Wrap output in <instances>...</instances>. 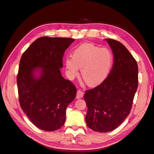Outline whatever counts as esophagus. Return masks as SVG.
I'll return each instance as SVG.
<instances>
[{
	"instance_id": "esophagus-1",
	"label": "esophagus",
	"mask_w": 154,
	"mask_h": 154,
	"mask_svg": "<svg viewBox=\"0 0 154 154\" xmlns=\"http://www.w3.org/2000/svg\"><path fill=\"white\" fill-rule=\"evenodd\" d=\"M83 92L80 90H78L77 91V94H76V98L80 99L83 97Z\"/></svg>"
}]
</instances>
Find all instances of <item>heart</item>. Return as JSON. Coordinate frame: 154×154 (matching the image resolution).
I'll use <instances>...</instances> for the list:
<instances>
[{"instance_id":"obj_1","label":"heart","mask_w":154,"mask_h":154,"mask_svg":"<svg viewBox=\"0 0 154 154\" xmlns=\"http://www.w3.org/2000/svg\"><path fill=\"white\" fill-rule=\"evenodd\" d=\"M112 62V54L108 48L84 43L74 51L72 57L66 58L67 76L72 80L78 75L79 68L82 69V76L85 82L89 85H96L108 76Z\"/></svg>"}]
</instances>
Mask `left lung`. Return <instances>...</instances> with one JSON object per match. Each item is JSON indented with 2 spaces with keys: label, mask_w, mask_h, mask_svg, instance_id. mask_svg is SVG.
<instances>
[{
  "label": "left lung",
  "mask_w": 154,
  "mask_h": 154,
  "mask_svg": "<svg viewBox=\"0 0 154 154\" xmlns=\"http://www.w3.org/2000/svg\"><path fill=\"white\" fill-rule=\"evenodd\" d=\"M112 51L114 65L101 84L85 91L87 125L96 132L118 128L130 114L138 86L136 60L119 42L106 38Z\"/></svg>",
  "instance_id": "8db88e82"
}]
</instances>
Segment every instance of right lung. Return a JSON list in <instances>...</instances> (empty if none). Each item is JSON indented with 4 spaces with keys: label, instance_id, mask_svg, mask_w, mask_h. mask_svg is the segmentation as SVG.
<instances>
[{
    "label": "right lung",
    "instance_id": "add662e5",
    "mask_svg": "<svg viewBox=\"0 0 154 154\" xmlns=\"http://www.w3.org/2000/svg\"><path fill=\"white\" fill-rule=\"evenodd\" d=\"M74 39L43 36L23 53L17 74L22 110L36 127L54 131L63 125L76 88L60 72L63 53Z\"/></svg>",
    "mask_w": 154,
    "mask_h": 154
}]
</instances>
